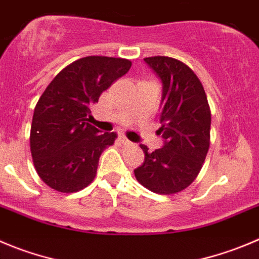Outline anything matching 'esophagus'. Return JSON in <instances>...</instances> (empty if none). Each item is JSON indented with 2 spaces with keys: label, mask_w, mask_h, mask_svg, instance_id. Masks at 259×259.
Instances as JSON below:
<instances>
[{
  "label": "esophagus",
  "mask_w": 259,
  "mask_h": 259,
  "mask_svg": "<svg viewBox=\"0 0 259 259\" xmlns=\"http://www.w3.org/2000/svg\"><path fill=\"white\" fill-rule=\"evenodd\" d=\"M120 139H121V142L124 144H132V142H130L126 137H124V135H121V137H120Z\"/></svg>",
  "instance_id": "34e87169"
}]
</instances>
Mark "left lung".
Returning <instances> with one entry per match:
<instances>
[{
  "label": "left lung",
  "mask_w": 259,
  "mask_h": 259,
  "mask_svg": "<svg viewBox=\"0 0 259 259\" xmlns=\"http://www.w3.org/2000/svg\"><path fill=\"white\" fill-rule=\"evenodd\" d=\"M144 61L162 80V111L158 133L165 139L162 148L146 154L135 168L137 180L157 194H176L197 179L211 141V108L206 92L195 72L178 59L146 57Z\"/></svg>",
  "instance_id": "left-lung-1"
}]
</instances>
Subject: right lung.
Segmentation results:
<instances>
[{"mask_svg":"<svg viewBox=\"0 0 259 259\" xmlns=\"http://www.w3.org/2000/svg\"><path fill=\"white\" fill-rule=\"evenodd\" d=\"M132 61L121 57L87 56L67 65L35 105L30 152L43 183L60 193H75L94 180L102 152L117 134L91 124V108Z\"/></svg>","mask_w":259,"mask_h":259,"instance_id":"right-lung-1","label":"right lung"}]
</instances>
